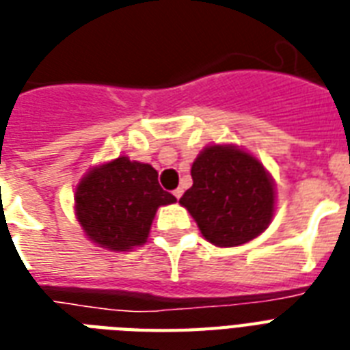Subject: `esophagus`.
<instances>
[{
  "label": "esophagus",
  "instance_id": "obj_1",
  "mask_svg": "<svg viewBox=\"0 0 350 350\" xmlns=\"http://www.w3.org/2000/svg\"><path fill=\"white\" fill-rule=\"evenodd\" d=\"M183 193H184L183 188H177V189H175V191H173V195H175L177 199H180V197H183Z\"/></svg>",
  "mask_w": 350,
  "mask_h": 350
}]
</instances>
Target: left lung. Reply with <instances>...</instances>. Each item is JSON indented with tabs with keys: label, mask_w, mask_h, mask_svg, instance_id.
<instances>
[{
	"label": "left lung",
	"mask_w": 350,
	"mask_h": 350,
	"mask_svg": "<svg viewBox=\"0 0 350 350\" xmlns=\"http://www.w3.org/2000/svg\"><path fill=\"white\" fill-rule=\"evenodd\" d=\"M193 186L180 197L208 243L232 248L270 226L275 184L259 159L234 144H210L191 164Z\"/></svg>",
	"instance_id": "8db88e82"
}]
</instances>
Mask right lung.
Returning a JSON list of instances; mask_svg holds the SVG:
<instances>
[{
  "label": "right lung",
  "instance_id": "1",
  "mask_svg": "<svg viewBox=\"0 0 350 350\" xmlns=\"http://www.w3.org/2000/svg\"><path fill=\"white\" fill-rule=\"evenodd\" d=\"M175 197L159 184L151 164L120 155L89 170L75 191V215L94 245L111 252H131L150 237L161 206Z\"/></svg>",
  "mask_w": 350,
  "mask_h": 350
}]
</instances>
